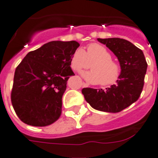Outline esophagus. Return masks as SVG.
Returning <instances> with one entry per match:
<instances>
[{
  "label": "esophagus",
  "mask_w": 158,
  "mask_h": 158,
  "mask_svg": "<svg viewBox=\"0 0 158 158\" xmlns=\"http://www.w3.org/2000/svg\"><path fill=\"white\" fill-rule=\"evenodd\" d=\"M82 86L83 87H87V84L85 83H82Z\"/></svg>",
  "instance_id": "obj_1"
}]
</instances>
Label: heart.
Masks as SVG:
<instances>
[{
    "label": "heart",
    "instance_id": "1",
    "mask_svg": "<svg viewBox=\"0 0 158 158\" xmlns=\"http://www.w3.org/2000/svg\"><path fill=\"white\" fill-rule=\"evenodd\" d=\"M91 64L92 70L81 74L89 83H101L106 86L115 84L120 78V66L111 60V55L103 46L92 43L87 48V52L82 48H78L70 60L72 69L78 72L90 67Z\"/></svg>",
    "mask_w": 158,
    "mask_h": 158
}]
</instances>
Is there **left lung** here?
Masks as SVG:
<instances>
[{
  "instance_id": "obj_1",
  "label": "left lung",
  "mask_w": 158,
  "mask_h": 158,
  "mask_svg": "<svg viewBox=\"0 0 158 158\" xmlns=\"http://www.w3.org/2000/svg\"><path fill=\"white\" fill-rule=\"evenodd\" d=\"M117 57L120 66V78L110 88H84L82 94L92 107L104 112L124 110L139 98L142 93L148 64L142 50L123 38H98Z\"/></svg>"
}]
</instances>
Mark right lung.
<instances>
[{
  "label": "right lung",
  "mask_w": 158,
  "mask_h": 158,
  "mask_svg": "<svg viewBox=\"0 0 158 158\" xmlns=\"http://www.w3.org/2000/svg\"><path fill=\"white\" fill-rule=\"evenodd\" d=\"M79 47L76 41H52L28 52L16 68L11 102L23 123L47 126L60 117L67 80L74 74L70 60Z\"/></svg>",
  "instance_id": "add662e5"
}]
</instances>
